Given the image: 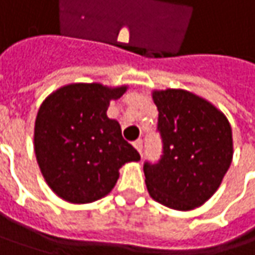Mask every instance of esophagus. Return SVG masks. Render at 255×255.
<instances>
[{
	"mask_svg": "<svg viewBox=\"0 0 255 255\" xmlns=\"http://www.w3.org/2000/svg\"><path fill=\"white\" fill-rule=\"evenodd\" d=\"M133 146H134V149L137 150V152L142 154V149H143V142L139 139V140H136V142L133 143Z\"/></svg>",
	"mask_w": 255,
	"mask_h": 255,
	"instance_id": "34e87169",
	"label": "esophagus"
}]
</instances>
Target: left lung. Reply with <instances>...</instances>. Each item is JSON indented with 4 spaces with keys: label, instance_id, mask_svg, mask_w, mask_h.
<instances>
[{
    "label": "left lung",
    "instance_id": "left-lung-1",
    "mask_svg": "<svg viewBox=\"0 0 255 255\" xmlns=\"http://www.w3.org/2000/svg\"><path fill=\"white\" fill-rule=\"evenodd\" d=\"M163 156L144 163L153 200L179 211L203 206L220 187L233 160L229 119L207 99L184 89H153Z\"/></svg>",
    "mask_w": 255,
    "mask_h": 255
}]
</instances>
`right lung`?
I'll return each instance as SVG.
<instances>
[{"label": "right lung", "instance_id": "obj_1", "mask_svg": "<svg viewBox=\"0 0 255 255\" xmlns=\"http://www.w3.org/2000/svg\"><path fill=\"white\" fill-rule=\"evenodd\" d=\"M128 85L75 82L58 88L41 103L34 128L36 162L46 184L72 204L108 196L123 164L140 154L122 137L121 125L108 118L111 101Z\"/></svg>", "mask_w": 255, "mask_h": 255}]
</instances>
